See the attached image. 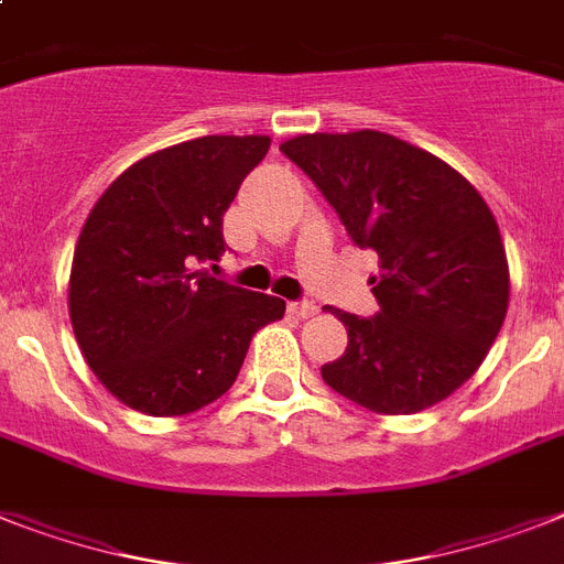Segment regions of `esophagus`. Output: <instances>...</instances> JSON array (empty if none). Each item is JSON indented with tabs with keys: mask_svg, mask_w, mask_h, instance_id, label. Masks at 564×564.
Returning <instances> with one entry per match:
<instances>
[{
	"mask_svg": "<svg viewBox=\"0 0 564 564\" xmlns=\"http://www.w3.org/2000/svg\"><path fill=\"white\" fill-rule=\"evenodd\" d=\"M290 313L297 315V318H313V315L318 313V306L310 304V301H292Z\"/></svg>",
	"mask_w": 564,
	"mask_h": 564,
	"instance_id": "obj_1",
	"label": "esophagus"
}]
</instances>
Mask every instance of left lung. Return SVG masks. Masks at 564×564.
Returning a JSON list of instances; mask_svg holds the SVG:
<instances>
[{
	"label": "left lung",
	"mask_w": 564,
	"mask_h": 564,
	"mask_svg": "<svg viewBox=\"0 0 564 564\" xmlns=\"http://www.w3.org/2000/svg\"><path fill=\"white\" fill-rule=\"evenodd\" d=\"M281 153L313 178L350 240L379 254V313L336 310L347 350L329 388L377 414H416L480 368L505 324L510 269L492 210L455 167L386 132H313Z\"/></svg>",
	"instance_id": "obj_1"
}]
</instances>
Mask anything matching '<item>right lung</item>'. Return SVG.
<instances>
[{"mask_svg": "<svg viewBox=\"0 0 564 564\" xmlns=\"http://www.w3.org/2000/svg\"><path fill=\"white\" fill-rule=\"evenodd\" d=\"M269 135H205L141 159L104 191L68 278L84 359L112 397L150 416L199 411L235 386L251 336L281 297L194 272L226 251L223 214Z\"/></svg>", "mask_w": 564, "mask_h": 564, "instance_id": "right-lung-1", "label": "right lung"}]
</instances>
